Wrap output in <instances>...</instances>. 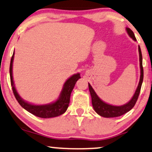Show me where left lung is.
I'll return each instance as SVG.
<instances>
[{
	"label": "left lung",
	"instance_id": "left-lung-1",
	"mask_svg": "<svg viewBox=\"0 0 152 152\" xmlns=\"http://www.w3.org/2000/svg\"><path fill=\"white\" fill-rule=\"evenodd\" d=\"M128 35L130 38H132L134 41H136V38L135 36L132 31L129 28H126ZM138 50H139L140 55V82L138 84L137 89L135 90V93L134 95L132 96V99L128 102V103L125 104L121 106H114V105L109 104L104 102H103L99 97L97 96V94L90 86V83H88V87L90 95L92 98V104L94 110L97 113L99 116L105 117V118H113V117H118L124 115L128 111L131 110L132 107L135 106L136 102H137L138 97H139L140 90H141V86L143 81V76H144V71L142 67V55L141 49H140V45L138 46Z\"/></svg>",
	"mask_w": 152,
	"mask_h": 152
}]
</instances>
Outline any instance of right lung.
Listing matches in <instances>:
<instances>
[{
    "instance_id": "add662e5",
    "label": "right lung",
    "mask_w": 152,
    "mask_h": 152,
    "mask_svg": "<svg viewBox=\"0 0 152 152\" xmlns=\"http://www.w3.org/2000/svg\"><path fill=\"white\" fill-rule=\"evenodd\" d=\"M14 54L15 52L13 53L10 61V82L13 93H14L15 98L19 104L24 109L30 112L31 114L40 117V118H53V117L60 116V115L64 114L69 107V104L70 102V96L72 90L74 89L76 81L80 78V74H74L66 80V81L64 83V86H63V88L60 95H59V98L55 102L50 104H32L28 103L21 98L15 87L12 76V63L13 59H14Z\"/></svg>"
}]
</instances>
